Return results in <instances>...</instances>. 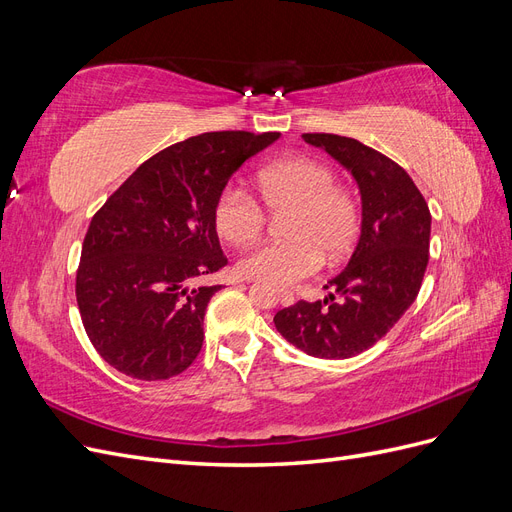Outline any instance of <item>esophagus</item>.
Instances as JSON below:
<instances>
[{
  "mask_svg": "<svg viewBox=\"0 0 512 512\" xmlns=\"http://www.w3.org/2000/svg\"><path fill=\"white\" fill-rule=\"evenodd\" d=\"M280 303L282 305H292L294 303V294L290 290H280Z\"/></svg>",
  "mask_w": 512,
  "mask_h": 512,
  "instance_id": "esophagus-1",
  "label": "esophagus"
}]
</instances>
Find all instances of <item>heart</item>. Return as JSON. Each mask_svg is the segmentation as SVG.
Wrapping results in <instances>:
<instances>
[{"mask_svg": "<svg viewBox=\"0 0 512 512\" xmlns=\"http://www.w3.org/2000/svg\"><path fill=\"white\" fill-rule=\"evenodd\" d=\"M335 183L331 166L301 153L262 166L254 179L258 200L267 211L292 209L286 222L290 241L247 252L237 262L239 273L275 286H292L318 271L322 254L329 260L346 256L359 235L361 218L356 200ZM211 215L215 232L235 247L254 243L265 228L260 205L235 185L218 194Z\"/></svg>", "mask_w": 512, "mask_h": 512, "instance_id": "b5f03b06", "label": "heart"}]
</instances>
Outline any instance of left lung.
I'll return each instance as SVG.
<instances>
[{"instance_id": "8db88e82", "label": "left lung", "mask_w": 512, "mask_h": 512, "mask_svg": "<svg viewBox=\"0 0 512 512\" xmlns=\"http://www.w3.org/2000/svg\"><path fill=\"white\" fill-rule=\"evenodd\" d=\"M354 177L361 237L324 301H299L273 322L286 342L316 359H350L374 346L406 314L429 260L431 213L404 168L380 151L337 134H303Z\"/></svg>"}]
</instances>
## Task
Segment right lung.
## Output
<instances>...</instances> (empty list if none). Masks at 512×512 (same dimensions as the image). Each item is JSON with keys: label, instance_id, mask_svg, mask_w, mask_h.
Returning <instances> with one entry per match:
<instances>
[{"label": "right lung", "instance_id": "add662e5", "mask_svg": "<svg viewBox=\"0 0 512 512\" xmlns=\"http://www.w3.org/2000/svg\"><path fill=\"white\" fill-rule=\"evenodd\" d=\"M280 132H207L138 166L91 220L76 271V303L102 359L136 380H168L203 348L207 303L194 286L226 256L213 203L245 160Z\"/></svg>", "mask_w": 512, "mask_h": 512}]
</instances>
